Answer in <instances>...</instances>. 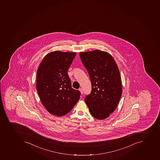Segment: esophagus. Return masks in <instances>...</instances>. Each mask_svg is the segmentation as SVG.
I'll list each match as a JSON object with an SVG mask.
<instances>
[{
  "label": "esophagus",
  "instance_id": "obj_1",
  "mask_svg": "<svg viewBox=\"0 0 160 160\" xmlns=\"http://www.w3.org/2000/svg\"><path fill=\"white\" fill-rule=\"evenodd\" d=\"M79 92H81V94H83V89L82 88H80L79 89Z\"/></svg>",
  "mask_w": 160,
  "mask_h": 160
}]
</instances>
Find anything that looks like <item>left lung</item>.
<instances>
[{
  "label": "left lung",
  "instance_id": "8db88e82",
  "mask_svg": "<svg viewBox=\"0 0 160 160\" xmlns=\"http://www.w3.org/2000/svg\"><path fill=\"white\" fill-rule=\"evenodd\" d=\"M88 72L92 92L84 98L92 116L103 120L117 107L122 94L120 71L112 56L100 50L79 53Z\"/></svg>",
  "mask_w": 160,
  "mask_h": 160
}]
</instances>
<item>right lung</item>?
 Segmentation results:
<instances>
[{
	"label": "right lung",
	"mask_w": 160,
	"mask_h": 160,
	"mask_svg": "<svg viewBox=\"0 0 160 160\" xmlns=\"http://www.w3.org/2000/svg\"><path fill=\"white\" fill-rule=\"evenodd\" d=\"M76 52L55 51L48 53L37 73V87L40 101L52 115L62 117L72 109L81 92L72 88L68 74Z\"/></svg>",
	"instance_id": "add662e5"
}]
</instances>
